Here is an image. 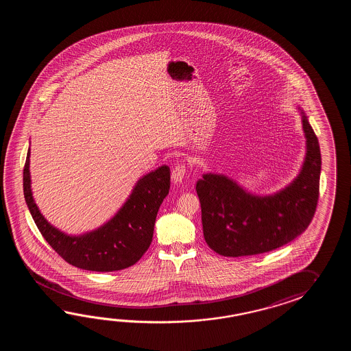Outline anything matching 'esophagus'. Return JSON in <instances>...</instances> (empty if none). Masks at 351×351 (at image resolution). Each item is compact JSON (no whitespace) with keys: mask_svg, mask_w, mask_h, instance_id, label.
I'll return each instance as SVG.
<instances>
[{"mask_svg":"<svg viewBox=\"0 0 351 351\" xmlns=\"http://www.w3.org/2000/svg\"><path fill=\"white\" fill-rule=\"evenodd\" d=\"M186 174V167L183 165H178L172 172V182L174 184H180Z\"/></svg>","mask_w":351,"mask_h":351,"instance_id":"obj_1","label":"esophagus"}]
</instances>
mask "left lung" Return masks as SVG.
I'll return each mask as SVG.
<instances>
[{"mask_svg":"<svg viewBox=\"0 0 351 351\" xmlns=\"http://www.w3.org/2000/svg\"><path fill=\"white\" fill-rule=\"evenodd\" d=\"M296 109L305 136V157L287 186L274 193L256 194L227 174L213 172L197 182L203 234L217 254H265L291 242L311 222L319 199L320 145L304 109L300 105Z\"/></svg>","mask_w":351,"mask_h":351,"instance_id":"obj_1","label":"left lung"}]
</instances>
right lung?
Returning a JSON list of instances; mask_svg holds the SVG:
<instances>
[{
  "label": "right lung",
  "mask_w": 351,
  "mask_h": 351,
  "mask_svg": "<svg viewBox=\"0 0 351 351\" xmlns=\"http://www.w3.org/2000/svg\"><path fill=\"white\" fill-rule=\"evenodd\" d=\"M29 148L23 168V195L47 243L77 269L112 272L133 266L149 248L158 210L171 186V169L162 165L136 180L127 201L95 230L69 234L50 223L38 209L31 188Z\"/></svg>",
  "instance_id": "1"
}]
</instances>
